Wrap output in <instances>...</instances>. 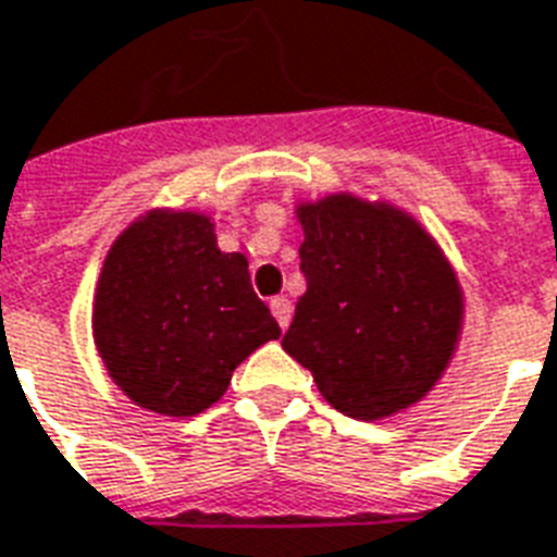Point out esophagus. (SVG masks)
<instances>
[{"instance_id":"obj_1","label":"esophagus","mask_w":557,"mask_h":557,"mask_svg":"<svg viewBox=\"0 0 557 557\" xmlns=\"http://www.w3.org/2000/svg\"><path fill=\"white\" fill-rule=\"evenodd\" d=\"M269 307H271V315L277 318V324L286 330L288 321H292V300H288V297H274Z\"/></svg>"}]
</instances>
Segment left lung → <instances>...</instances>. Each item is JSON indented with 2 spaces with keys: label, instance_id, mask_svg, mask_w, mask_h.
Masks as SVG:
<instances>
[{
  "label": "left lung",
  "instance_id": "obj_1",
  "mask_svg": "<svg viewBox=\"0 0 557 557\" xmlns=\"http://www.w3.org/2000/svg\"><path fill=\"white\" fill-rule=\"evenodd\" d=\"M297 300L283 350L347 418L380 420L432 392L456 350L465 300L430 233L392 203H300Z\"/></svg>",
  "mask_w": 557,
  "mask_h": 557
}]
</instances>
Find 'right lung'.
<instances>
[{
  "label": "right lung",
  "instance_id": "obj_1",
  "mask_svg": "<svg viewBox=\"0 0 557 557\" xmlns=\"http://www.w3.org/2000/svg\"><path fill=\"white\" fill-rule=\"evenodd\" d=\"M92 338L137 406L193 418L222 400L236 364L280 326L250 288L248 260L219 250L207 215L151 210L110 248Z\"/></svg>",
  "mask_w": 557,
  "mask_h": 557
}]
</instances>
